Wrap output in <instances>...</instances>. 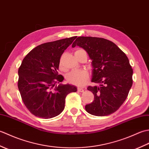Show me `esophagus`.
<instances>
[{
    "label": "esophagus",
    "mask_w": 149,
    "mask_h": 149,
    "mask_svg": "<svg viewBox=\"0 0 149 149\" xmlns=\"http://www.w3.org/2000/svg\"><path fill=\"white\" fill-rule=\"evenodd\" d=\"M84 89L83 88H77V91H79V92H83L84 91Z\"/></svg>",
    "instance_id": "34e87169"
}]
</instances>
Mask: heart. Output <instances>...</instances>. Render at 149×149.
<instances>
[{
  "mask_svg": "<svg viewBox=\"0 0 149 149\" xmlns=\"http://www.w3.org/2000/svg\"><path fill=\"white\" fill-rule=\"evenodd\" d=\"M79 51H84V50L83 49H77L75 52ZM88 77H89V74L84 70L72 71L66 75V79L69 83L76 86H83L86 83Z\"/></svg>",
  "mask_w": 149,
  "mask_h": 149,
  "instance_id": "b5f03b06",
  "label": "heart"
}]
</instances>
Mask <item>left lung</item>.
<instances>
[{
	"instance_id": "8db88e82",
	"label": "left lung",
	"mask_w": 149,
	"mask_h": 149,
	"mask_svg": "<svg viewBox=\"0 0 149 149\" xmlns=\"http://www.w3.org/2000/svg\"><path fill=\"white\" fill-rule=\"evenodd\" d=\"M86 50L91 60L94 86L87 89L94 95V100L85 106L95 116L111 115L124 102L132 85L133 71L125 54L111 41L102 38L80 36L72 47Z\"/></svg>"
}]
</instances>
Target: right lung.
<instances>
[{"label":"right lung","mask_w":149,"mask_h":149,"mask_svg":"<svg viewBox=\"0 0 149 149\" xmlns=\"http://www.w3.org/2000/svg\"><path fill=\"white\" fill-rule=\"evenodd\" d=\"M76 38L43 43L22 61L18 88L25 106L34 116L47 119L59 115L65 108L66 95L77 91L74 85L59 84L64 78L58 72L61 55Z\"/></svg>","instance_id":"right-lung-1"}]
</instances>
